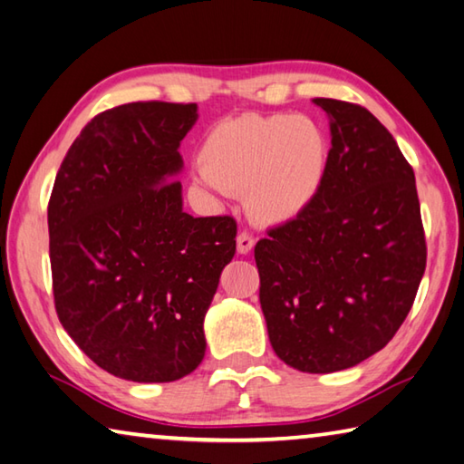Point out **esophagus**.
<instances>
[{
  "label": "esophagus",
  "instance_id": "obj_1",
  "mask_svg": "<svg viewBox=\"0 0 464 464\" xmlns=\"http://www.w3.org/2000/svg\"><path fill=\"white\" fill-rule=\"evenodd\" d=\"M254 246H256V239L251 237L249 233H239L237 235V251L241 256H247L251 249H254Z\"/></svg>",
  "mask_w": 464,
  "mask_h": 464
}]
</instances>
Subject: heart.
Instances as JSON below:
<instances>
[{"label": "heart", "instance_id": "1", "mask_svg": "<svg viewBox=\"0 0 464 464\" xmlns=\"http://www.w3.org/2000/svg\"><path fill=\"white\" fill-rule=\"evenodd\" d=\"M328 151L326 133L313 117L246 113L208 130L195 179L218 197L243 192L251 221L285 225L318 198Z\"/></svg>", "mask_w": 464, "mask_h": 464}]
</instances>
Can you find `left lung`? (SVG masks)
I'll return each mask as SVG.
<instances>
[{
    "label": "left lung",
    "instance_id": "left-lung-1",
    "mask_svg": "<svg viewBox=\"0 0 464 464\" xmlns=\"http://www.w3.org/2000/svg\"><path fill=\"white\" fill-rule=\"evenodd\" d=\"M331 120L324 187L257 241L259 302L285 365L333 373L393 339L426 269L414 170L365 107L314 99Z\"/></svg>",
    "mask_w": 464,
    "mask_h": 464
}]
</instances>
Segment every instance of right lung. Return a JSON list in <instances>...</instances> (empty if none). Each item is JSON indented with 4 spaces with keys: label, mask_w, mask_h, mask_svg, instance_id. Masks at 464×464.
<instances>
[{
    "label": "right lung",
    "mask_w": 464,
    "mask_h": 464,
    "mask_svg": "<svg viewBox=\"0 0 464 464\" xmlns=\"http://www.w3.org/2000/svg\"><path fill=\"white\" fill-rule=\"evenodd\" d=\"M197 103L138 101L72 141L48 203L56 314L101 369L176 382L205 357V314L235 256L233 217L182 210L180 141Z\"/></svg>",
    "instance_id": "right-lung-1"
}]
</instances>
